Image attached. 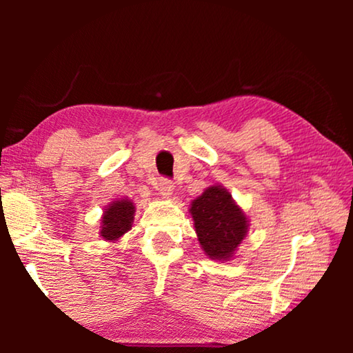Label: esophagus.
I'll list each match as a JSON object with an SVG mask.
<instances>
[{"instance_id": "34e87169", "label": "esophagus", "mask_w": 353, "mask_h": 353, "mask_svg": "<svg viewBox=\"0 0 353 353\" xmlns=\"http://www.w3.org/2000/svg\"><path fill=\"white\" fill-rule=\"evenodd\" d=\"M159 191L165 196V198H170V196L172 194V191H174V183H172L170 179L162 177L159 181Z\"/></svg>"}]
</instances>
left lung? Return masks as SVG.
I'll return each mask as SVG.
<instances>
[{
    "mask_svg": "<svg viewBox=\"0 0 353 353\" xmlns=\"http://www.w3.org/2000/svg\"><path fill=\"white\" fill-rule=\"evenodd\" d=\"M190 213L201 248L212 260L232 259L248 235V216L223 185L208 187L191 202Z\"/></svg>",
    "mask_w": 353,
    "mask_h": 353,
    "instance_id": "8db88e82",
    "label": "left lung"
}]
</instances>
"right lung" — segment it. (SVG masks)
<instances>
[{"label": "right lung", "instance_id": "obj_1", "mask_svg": "<svg viewBox=\"0 0 353 353\" xmlns=\"http://www.w3.org/2000/svg\"><path fill=\"white\" fill-rule=\"evenodd\" d=\"M134 214L135 205L128 198L113 201L107 205L101 219V236L104 241H117L132 229Z\"/></svg>", "mask_w": 353, "mask_h": 353}]
</instances>
